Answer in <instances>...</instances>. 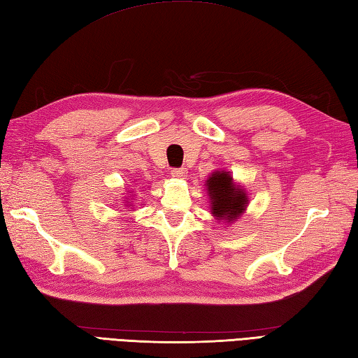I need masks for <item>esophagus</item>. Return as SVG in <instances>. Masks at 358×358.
<instances>
[{
	"label": "esophagus",
	"mask_w": 358,
	"mask_h": 358,
	"mask_svg": "<svg viewBox=\"0 0 358 358\" xmlns=\"http://www.w3.org/2000/svg\"><path fill=\"white\" fill-rule=\"evenodd\" d=\"M186 173L187 172H186L185 167H175V169L171 171V175L175 178H183V177H186Z\"/></svg>",
	"instance_id": "obj_1"
}]
</instances>
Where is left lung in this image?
<instances>
[{
	"label": "left lung",
	"instance_id": "1",
	"mask_svg": "<svg viewBox=\"0 0 358 358\" xmlns=\"http://www.w3.org/2000/svg\"><path fill=\"white\" fill-rule=\"evenodd\" d=\"M208 192L211 195V209L219 220H236L247 206V194L236 187L228 172H215L208 180Z\"/></svg>",
	"mask_w": 358,
	"mask_h": 358
}]
</instances>
